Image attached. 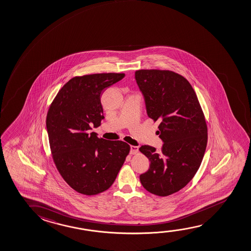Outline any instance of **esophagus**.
<instances>
[{
    "instance_id": "esophagus-1",
    "label": "esophagus",
    "mask_w": 251,
    "mask_h": 251,
    "mask_svg": "<svg viewBox=\"0 0 251 251\" xmlns=\"http://www.w3.org/2000/svg\"><path fill=\"white\" fill-rule=\"evenodd\" d=\"M138 152V147H136V146H130V154H136Z\"/></svg>"
}]
</instances>
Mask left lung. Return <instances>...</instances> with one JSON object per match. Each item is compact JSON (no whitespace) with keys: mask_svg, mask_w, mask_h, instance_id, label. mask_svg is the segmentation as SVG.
I'll list each match as a JSON object with an SVG mask.
<instances>
[{"mask_svg":"<svg viewBox=\"0 0 251 251\" xmlns=\"http://www.w3.org/2000/svg\"><path fill=\"white\" fill-rule=\"evenodd\" d=\"M135 80L148 116L160 123L157 132L164 142L160 152L149 145L139 149L150 161L140 180L149 193L168 196L185 187L199 170L207 145V125L184 76L167 70H138Z\"/></svg>","mask_w":251,"mask_h":251,"instance_id":"1","label":"left lung"}]
</instances>
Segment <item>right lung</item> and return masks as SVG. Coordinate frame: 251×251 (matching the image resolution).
Returning a JSON list of instances; mask_svg holds the SVG:
<instances>
[{"mask_svg":"<svg viewBox=\"0 0 251 251\" xmlns=\"http://www.w3.org/2000/svg\"><path fill=\"white\" fill-rule=\"evenodd\" d=\"M124 76L110 73L74 76L48 109L51 156L62 178L77 193L91 196L109 189L129 153L126 142L98 138L90 131L104 118L102 91Z\"/></svg>","mask_w":251,"mask_h":251,"instance_id":"right-lung-1","label":"right lung"}]
</instances>
